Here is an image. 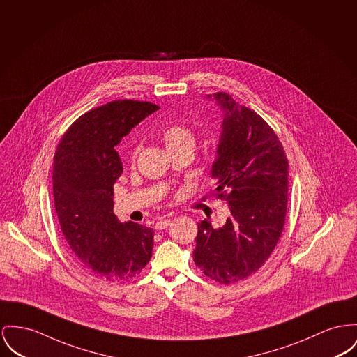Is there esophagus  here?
<instances>
[{
    "instance_id": "1",
    "label": "esophagus",
    "mask_w": 357,
    "mask_h": 357,
    "mask_svg": "<svg viewBox=\"0 0 357 357\" xmlns=\"http://www.w3.org/2000/svg\"><path fill=\"white\" fill-rule=\"evenodd\" d=\"M170 219H162V220H158L157 223H155V229L157 230H164V229H167V226L170 225Z\"/></svg>"
}]
</instances>
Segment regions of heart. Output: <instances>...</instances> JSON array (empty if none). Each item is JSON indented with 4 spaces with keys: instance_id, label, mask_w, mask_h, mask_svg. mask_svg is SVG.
<instances>
[{
    "instance_id": "heart-1",
    "label": "heart",
    "mask_w": 357,
    "mask_h": 357,
    "mask_svg": "<svg viewBox=\"0 0 357 357\" xmlns=\"http://www.w3.org/2000/svg\"><path fill=\"white\" fill-rule=\"evenodd\" d=\"M161 141L165 144L167 151L172 154L178 150H193L195 146V135L190 127L184 123H174L165 127L161 134ZM137 151H132L131 160L134 161Z\"/></svg>"
}]
</instances>
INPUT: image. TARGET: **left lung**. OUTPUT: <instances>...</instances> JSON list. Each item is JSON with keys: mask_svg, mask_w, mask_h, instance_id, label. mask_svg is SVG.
Here are the masks:
<instances>
[{"mask_svg": "<svg viewBox=\"0 0 357 357\" xmlns=\"http://www.w3.org/2000/svg\"><path fill=\"white\" fill-rule=\"evenodd\" d=\"M213 96L225 119L211 196L226 200L231 215L219 229L207 219L197 225L193 261L210 279L230 284L256 273L282 237L288 161L278 135L257 112L226 92Z\"/></svg>", "mask_w": 357, "mask_h": 357, "instance_id": "1", "label": "left lung"}]
</instances>
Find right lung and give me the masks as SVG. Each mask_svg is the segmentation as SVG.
<instances>
[{"label":"right lung","instance_id":"obj_1","mask_svg":"<svg viewBox=\"0 0 357 357\" xmlns=\"http://www.w3.org/2000/svg\"><path fill=\"white\" fill-rule=\"evenodd\" d=\"M149 101L115 100L73 123L54 155V204L62 234L77 262L105 282H124L150 261L154 231L114 214V184L123 173L114 149L147 115Z\"/></svg>","mask_w":357,"mask_h":357}]
</instances>
